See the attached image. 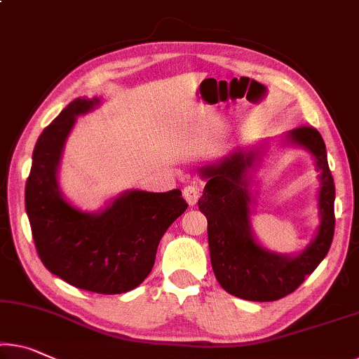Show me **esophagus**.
<instances>
[{
    "mask_svg": "<svg viewBox=\"0 0 359 359\" xmlns=\"http://www.w3.org/2000/svg\"><path fill=\"white\" fill-rule=\"evenodd\" d=\"M183 197L186 198V202L189 203L191 207H194L198 197H201V189H198L197 186H186L183 189Z\"/></svg>",
    "mask_w": 359,
    "mask_h": 359,
    "instance_id": "obj_1",
    "label": "esophagus"
}]
</instances>
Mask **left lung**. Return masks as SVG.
Wrapping results in <instances>:
<instances>
[{
    "label": "left lung",
    "instance_id": "left-lung-1",
    "mask_svg": "<svg viewBox=\"0 0 359 359\" xmlns=\"http://www.w3.org/2000/svg\"><path fill=\"white\" fill-rule=\"evenodd\" d=\"M283 141L306 149L319 172V226L306 249L295 255L266 249L252 231L249 172L262 161L268 142L239 149L223 161L198 168L201 178L205 180L198 210L208 222L213 273L228 294L250 302H274L292 294L324 260L332 244L335 186L323 136L313 126H300L285 133Z\"/></svg>",
    "mask_w": 359,
    "mask_h": 359
}]
</instances>
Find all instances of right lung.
<instances>
[{"label": "right lung", "instance_id": "1", "mask_svg": "<svg viewBox=\"0 0 359 359\" xmlns=\"http://www.w3.org/2000/svg\"><path fill=\"white\" fill-rule=\"evenodd\" d=\"M101 104L76 97L38 137L25 184V210L45 266L74 287L125 294L144 280L158 242L187 203L180 189L125 191L99 212H83L62 196L57 170L79 115Z\"/></svg>", "mask_w": 359, "mask_h": 359}]
</instances>
